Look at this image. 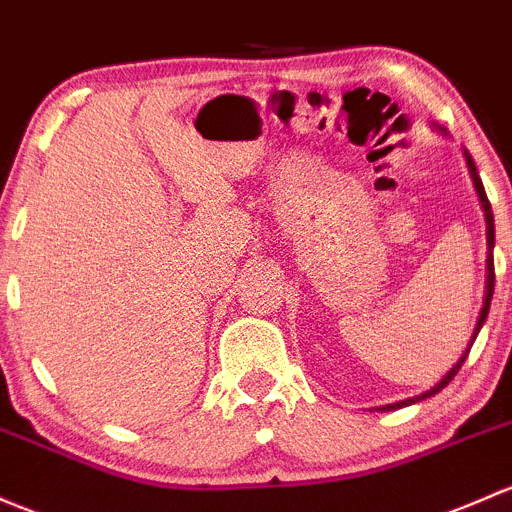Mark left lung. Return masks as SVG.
<instances>
[{"instance_id":"1","label":"left lung","mask_w":512,"mask_h":512,"mask_svg":"<svg viewBox=\"0 0 512 512\" xmlns=\"http://www.w3.org/2000/svg\"><path fill=\"white\" fill-rule=\"evenodd\" d=\"M464 157H466V164H469V171H471V179H473V186H476V193H478V201H481V206H483V213H486V242H488V257H486V297H483V306H481V314H478V321H476V328H473V336H471V341H469V348H466L464 351V355H461L459 360H456V365L454 368L449 370V373L444 375V378L439 380L437 385L432 387V390H427V392H422V395H417V397H410V400H400V402H395V405H385V407H380V410H400V407H407V405H414V402H419V400H427V397H432V395H437L439 390H444L446 385L451 383V380H454V375L459 373V368L461 365L466 363V358H469V351H471V346H473V341H476V336H478V331H481V326L486 324V316H488V309H491V299H493V284H496V272H493V245H496V228H493V211H491V201H488V196H486V191H483V184H481V176H478V171H476V164H473V159H471V154L469 152H464Z\"/></svg>"}]
</instances>
